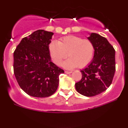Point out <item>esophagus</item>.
Here are the masks:
<instances>
[{
    "label": "esophagus",
    "mask_w": 128,
    "mask_h": 128,
    "mask_svg": "<svg viewBox=\"0 0 128 128\" xmlns=\"http://www.w3.org/2000/svg\"><path fill=\"white\" fill-rule=\"evenodd\" d=\"M72 73V72H68V71H66L65 73L67 74H71Z\"/></svg>",
    "instance_id": "1"
}]
</instances>
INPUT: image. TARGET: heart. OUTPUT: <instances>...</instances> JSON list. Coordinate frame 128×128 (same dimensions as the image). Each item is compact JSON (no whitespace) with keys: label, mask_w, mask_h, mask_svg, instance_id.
<instances>
[{"label":"heart","mask_w":128,"mask_h":128,"mask_svg":"<svg viewBox=\"0 0 128 128\" xmlns=\"http://www.w3.org/2000/svg\"><path fill=\"white\" fill-rule=\"evenodd\" d=\"M49 51L52 60L56 65L61 66L67 56L69 58L62 64L64 68H84L92 61L94 47L89 40L71 36L58 42L52 40L49 44Z\"/></svg>","instance_id":"heart-1"}]
</instances>
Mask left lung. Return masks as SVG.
Listing matches in <instances>:
<instances>
[{
	"instance_id": "obj_1",
	"label": "left lung",
	"mask_w": 128,
	"mask_h": 128,
	"mask_svg": "<svg viewBox=\"0 0 128 128\" xmlns=\"http://www.w3.org/2000/svg\"><path fill=\"white\" fill-rule=\"evenodd\" d=\"M88 38L94 47V58L82 70V79L76 83L77 91L86 96H94L104 92L113 80L115 70V50L107 39L98 34L89 33Z\"/></svg>"
}]
</instances>
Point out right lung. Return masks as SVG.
I'll return each instance as SVG.
<instances>
[{
  "label": "right lung",
  "mask_w": 128,
  "mask_h": 128,
  "mask_svg": "<svg viewBox=\"0 0 128 128\" xmlns=\"http://www.w3.org/2000/svg\"><path fill=\"white\" fill-rule=\"evenodd\" d=\"M52 32L38 30L20 42L14 52V72L20 88L34 97L55 93L64 70L51 61L49 44Z\"/></svg>",
  "instance_id": "add662e5"
}]
</instances>
